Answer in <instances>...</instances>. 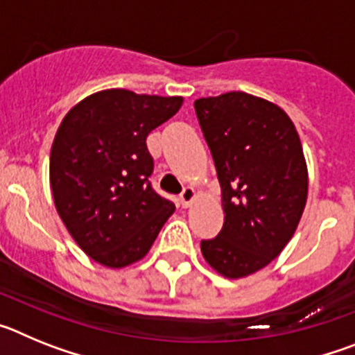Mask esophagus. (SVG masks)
<instances>
[{
	"instance_id": "1",
	"label": "esophagus",
	"mask_w": 355,
	"mask_h": 355,
	"mask_svg": "<svg viewBox=\"0 0 355 355\" xmlns=\"http://www.w3.org/2000/svg\"><path fill=\"white\" fill-rule=\"evenodd\" d=\"M196 197H197L196 190H193V188H190V187H187L183 192L180 193V205L183 206V208H188V206L192 205L193 200H196Z\"/></svg>"
}]
</instances>
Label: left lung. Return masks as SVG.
<instances>
[{
    "label": "left lung",
    "instance_id": "left-lung-1",
    "mask_svg": "<svg viewBox=\"0 0 355 355\" xmlns=\"http://www.w3.org/2000/svg\"><path fill=\"white\" fill-rule=\"evenodd\" d=\"M222 190L224 225L200 241L206 263L227 279L265 268L286 247L307 200L302 144L283 108L245 92L193 103Z\"/></svg>",
    "mask_w": 355,
    "mask_h": 355
}]
</instances>
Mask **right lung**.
I'll list each match as a JSON object with an SVG mask.
<instances>
[{
    "label": "right lung",
    "instance_id": "1",
    "mask_svg": "<svg viewBox=\"0 0 355 355\" xmlns=\"http://www.w3.org/2000/svg\"><path fill=\"white\" fill-rule=\"evenodd\" d=\"M183 97L108 89L69 110L49 158L53 200L87 256L122 268L149 252L175 206L149 183L146 139L175 115Z\"/></svg>",
    "mask_w": 355,
    "mask_h": 355
}]
</instances>
